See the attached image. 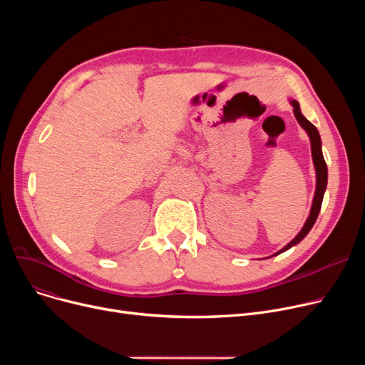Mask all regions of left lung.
<instances>
[{
    "mask_svg": "<svg viewBox=\"0 0 365 365\" xmlns=\"http://www.w3.org/2000/svg\"><path fill=\"white\" fill-rule=\"evenodd\" d=\"M290 103L293 106V112H294V117H296L297 123L302 125V128L306 133H308L309 140H311L312 161H314V167H315V173H317V186H315V195H314V201H312V207H311V213H309L308 219H306L303 227L300 229V232L289 244H287L285 247H282L279 252H277L274 256L287 252V250H289V248H292L296 244H299L306 235L309 234V231L312 229V226L317 222V217L319 215L322 198H324V192H325V189H327V179H329L327 164H325V160H324V155H322V143H321V138H319V133H318L317 127L311 121H308V120L303 117L297 101H290Z\"/></svg>",
    "mask_w": 365,
    "mask_h": 365,
    "instance_id": "obj_1",
    "label": "left lung"
}]
</instances>
